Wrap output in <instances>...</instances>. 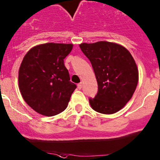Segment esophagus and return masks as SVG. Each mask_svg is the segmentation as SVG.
<instances>
[{
    "mask_svg": "<svg viewBox=\"0 0 160 160\" xmlns=\"http://www.w3.org/2000/svg\"><path fill=\"white\" fill-rule=\"evenodd\" d=\"M82 87H83V84H82V83H78V85H77V88H78L80 89V90L82 88Z\"/></svg>",
    "mask_w": 160,
    "mask_h": 160,
    "instance_id": "obj_1",
    "label": "esophagus"
}]
</instances>
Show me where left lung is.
I'll list each match as a JSON object with an SVG mask.
<instances>
[{"label":"left lung","instance_id":"8db88e82","mask_svg":"<svg viewBox=\"0 0 160 160\" xmlns=\"http://www.w3.org/2000/svg\"><path fill=\"white\" fill-rule=\"evenodd\" d=\"M82 52L91 62L98 83V92L89 102L95 111L114 114L132 98L138 83V69L124 46L110 42L81 43Z\"/></svg>","mask_w":160,"mask_h":160}]
</instances>
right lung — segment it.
Returning a JSON list of instances; mask_svg holds the SVG:
<instances>
[{
  "mask_svg": "<svg viewBox=\"0 0 160 160\" xmlns=\"http://www.w3.org/2000/svg\"><path fill=\"white\" fill-rule=\"evenodd\" d=\"M72 46L45 43L31 48L23 58L19 69V88L25 102L38 114L50 117L62 113L77 88L64 64Z\"/></svg>",
  "mask_w": 160,
  "mask_h": 160,
  "instance_id": "right-lung-1",
  "label": "right lung"
}]
</instances>
